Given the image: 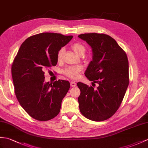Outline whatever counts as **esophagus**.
Listing matches in <instances>:
<instances>
[{
    "instance_id": "34e87169",
    "label": "esophagus",
    "mask_w": 148,
    "mask_h": 148,
    "mask_svg": "<svg viewBox=\"0 0 148 148\" xmlns=\"http://www.w3.org/2000/svg\"><path fill=\"white\" fill-rule=\"evenodd\" d=\"M71 86L72 87L76 86V82H75L74 81H71Z\"/></svg>"
}]
</instances>
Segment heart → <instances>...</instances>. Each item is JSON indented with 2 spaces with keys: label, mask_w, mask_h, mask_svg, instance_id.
Returning <instances> with one entry per match:
<instances>
[{
  "label": "heart",
  "mask_w": 148,
  "mask_h": 148,
  "mask_svg": "<svg viewBox=\"0 0 148 148\" xmlns=\"http://www.w3.org/2000/svg\"><path fill=\"white\" fill-rule=\"evenodd\" d=\"M72 49L79 56H82L86 51L85 47L80 43H73L72 45ZM64 52L65 50L64 48H62L58 51L57 55V60L59 62L63 60ZM82 70H83V67L82 66H69L64 71V74L69 77L75 79H77L79 76V73Z\"/></svg>",
  "instance_id": "heart-1"
}]
</instances>
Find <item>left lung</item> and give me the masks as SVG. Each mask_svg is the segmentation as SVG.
Here are the masks:
<instances>
[{
    "label": "left lung",
    "mask_w": 148,
    "mask_h": 148,
    "mask_svg": "<svg viewBox=\"0 0 148 148\" xmlns=\"http://www.w3.org/2000/svg\"><path fill=\"white\" fill-rule=\"evenodd\" d=\"M78 37L90 45L93 55L84 74L98 84L95 89L77 84L81 91L80 112L91 121H103L115 114L124 97L129 82L128 58L116 41L106 34L84 33Z\"/></svg>",
    "instance_id": "8db88e82"
}]
</instances>
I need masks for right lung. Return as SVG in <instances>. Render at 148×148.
Masks as SVG:
<instances>
[{
	"label": "right lung",
	"instance_id": "1",
	"mask_svg": "<svg viewBox=\"0 0 148 148\" xmlns=\"http://www.w3.org/2000/svg\"><path fill=\"white\" fill-rule=\"evenodd\" d=\"M73 38L55 33L33 35L22 43L13 61L16 98L27 114L37 121H49L60 112L70 83L66 80L44 82V71L56 66L58 50Z\"/></svg>",
	"mask_w": 148,
	"mask_h": 148
}]
</instances>
